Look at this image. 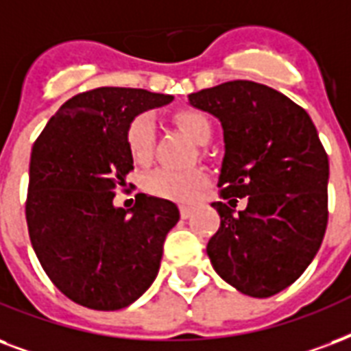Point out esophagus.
I'll return each mask as SVG.
<instances>
[{
	"label": "esophagus",
	"mask_w": 351,
	"mask_h": 351,
	"mask_svg": "<svg viewBox=\"0 0 351 351\" xmlns=\"http://www.w3.org/2000/svg\"><path fill=\"white\" fill-rule=\"evenodd\" d=\"M180 217L182 219L191 217V208H187V206H182V208H180Z\"/></svg>",
	"instance_id": "34e87169"
}]
</instances>
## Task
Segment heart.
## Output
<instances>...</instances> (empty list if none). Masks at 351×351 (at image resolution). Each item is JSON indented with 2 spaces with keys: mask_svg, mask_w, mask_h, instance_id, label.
<instances>
[{
  "mask_svg": "<svg viewBox=\"0 0 351 351\" xmlns=\"http://www.w3.org/2000/svg\"><path fill=\"white\" fill-rule=\"evenodd\" d=\"M173 121L186 130L200 145H206L211 140V121L204 112L195 108H182L173 114ZM125 145L136 164L151 162L154 149V121L149 114L134 116L125 127ZM208 176L204 171H175L158 169L145 178L147 193L158 199L173 200V202H191L197 197V191L204 186Z\"/></svg>",
  "mask_w": 351,
  "mask_h": 351,
  "instance_id": "b5f03b06",
  "label": "heart"
}]
</instances>
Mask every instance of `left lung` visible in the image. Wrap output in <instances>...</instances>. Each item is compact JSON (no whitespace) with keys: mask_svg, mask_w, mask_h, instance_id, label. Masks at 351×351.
<instances>
[{"mask_svg":"<svg viewBox=\"0 0 351 351\" xmlns=\"http://www.w3.org/2000/svg\"><path fill=\"white\" fill-rule=\"evenodd\" d=\"M223 125L221 197H247L234 215L213 202L221 226L206 252L224 282L254 298L294 283L317 256L328 226L330 164L311 117L278 90L230 80L189 95ZM236 199H234L233 197Z\"/></svg>","mask_w":351,"mask_h":351,"instance_id":"1","label":"left lung"}]
</instances>
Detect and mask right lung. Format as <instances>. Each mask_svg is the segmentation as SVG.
<instances>
[{"label":"right lung","instance_id":"1","mask_svg":"<svg viewBox=\"0 0 351 351\" xmlns=\"http://www.w3.org/2000/svg\"><path fill=\"white\" fill-rule=\"evenodd\" d=\"M173 101L138 88L77 93L51 117L31 151L25 219L29 239L55 287L79 306L116 311L151 287L164 241L180 213L171 200L138 193L112 204L134 162L125 127Z\"/></svg>","mask_w":351,"mask_h":351}]
</instances>
